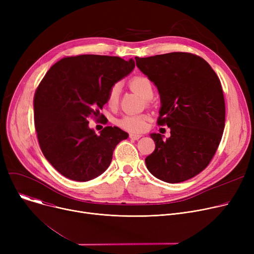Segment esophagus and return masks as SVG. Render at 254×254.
<instances>
[{"instance_id": "obj_1", "label": "esophagus", "mask_w": 254, "mask_h": 254, "mask_svg": "<svg viewBox=\"0 0 254 254\" xmlns=\"http://www.w3.org/2000/svg\"><path fill=\"white\" fill-rule=\"evenodd\" d=\"M142 136L141 135H138V134H129V138L131 140H139Z\"/></svg>"}]
</instances>
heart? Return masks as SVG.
I'll use <instances>...</instances> for the list:
<instances>
[{
  "label": "heart",
  "instance_id": "1",
  "mask_svg": "<svg viewBox=\"0 0 254 254\" xmlns=\"http://www.w3.org/2000/svg\"><path fill=\"white\" fill-rule=\"evenodd\" d=\"M129 88L139 95L142 99L148 101L153 97V83L151 80L146 76H135L128 81ZM119 100V86L113 85L107 95V104L110 107H115ZM146 120L147 117L145 115H126L120 118L117 125L128 131L139 132L145 129Z\"/></svg>",
  "mask_w": 254,
  "mask_h": 254
}]
</instances>
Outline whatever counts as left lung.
Masks as SVG:
<instances>
[{
  "label": "left lung",
  "mask_w": 254,
  "mask_h": 254,
  "mask_svg": "<svg viewBox=\"0 0 254 254\" xmlns=\"http://www.w3.org/2000/svg\"><path fill=\"white\" fill-rule=\"evenodd\" d=\"M140 71L157 87L162 107L157 124L171 128V137L151 134L154 151L146 167L159 180L179 183L201 173L221 141L225 105L220 80L201 57L171 52L135 58Z\"/></svg>",
  "instance_id": "left-lung-1"
}]
</instances>
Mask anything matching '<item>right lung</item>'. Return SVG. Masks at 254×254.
<instances>
[{"instance_id": "1", "label": "right lung", "mask_w": 254, "mask_h": 254, "mask_svg": "<svg viewBox=\"0 0 254 254\" xmlns=\"http://www.w3.org/2000/svg\"><path fill=\"white\" fill-rule=\"evenodd\" d=\"M135 68L118 57L83 55L59 61L48 70L34 97V119L40 148L59 173L84 182L108 169L116 145L128 137L117 127L100 135L88 118L100 113L109 89Z\"/></svg>"}]
</instances>
